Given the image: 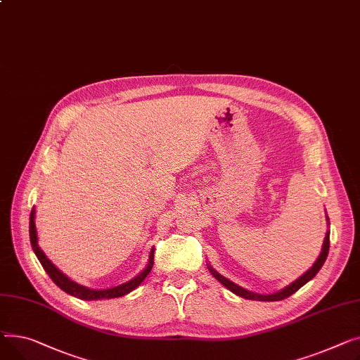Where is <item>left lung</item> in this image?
<instances>
[{"label":"left lung","mask_w":360,"mask_h":360,"mask_svg":"<svg viewBox=\"0 0 360 360\" xmlns=\"http://www.w3.org/2000/svg\"><path fill=\"white\" fill-rule=\"evenodd\" d=\"M326 218H327V225H330L328 217H326ZM328 248H330V229H327V232H326L324 243H323L321 252H320L319 259H316V260L314 262V264H312L304 274H301V276H300L297 281H293L292 283H289L288 286H285L283 289H281V290H278V292H274V293H266V295H264V293H256V292H252V290H248V289L241 288L240 285H237V283H234V282H231V281L226 279L225 276H222V274L218 273L209 263H207V269H209L210 273L214 274V278H215L218 282H221L226 289H229L232 293L238 295V297H241V298L252 300V301H264V302L282 301V300L290 297V295L297 292L298 289H301L305 283H308V282L315 276L316 273L320 271V269L323 267V264H324V262H326V259H327V256H328Z\"/></svg>","instance_id":"obj_1"}]
</instances>
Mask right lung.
<instances>
[{
  "instance_id": "1",
  "label": "right lung",
  "mask_w": 360,
  "mask_h": 360,
  "mask_svg": "<svg viewBox=\"0 0 360 360\" xmlns=\"http://www.w3.org/2000/svg\"><path fill=\"white\" fill-rule=\"evenodd\" d=\"M36 207L33 206L32 212H30V225H29V231H30V243H32V248L34 251L36 257L39 259L40 264L44 266V269L46 270V273L49 274V278L53 281V283H56V286H59L63 292H67L75 298L84 300V301H97V300H112V298H120L123 295H128L129 292H132L134 289H136L143 279L150 274L153 266H154V248H151L150 251V259H148L146 266L141 270V273H138L136 276L131 281H128L126 283L117 285L115 288H108V289H91L84 285H79L74 281H71L65 273H62L39 247V238H37V229H36Z\"/></svg>"
}]
</instances>
